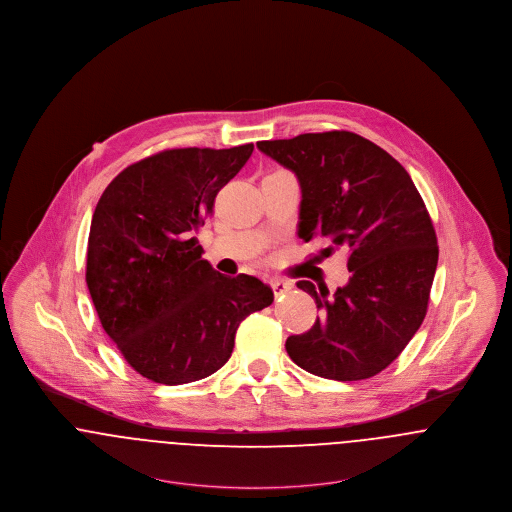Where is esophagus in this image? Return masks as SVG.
<instances>
[{
	"instance_id": "esophagus-1",
	"label": "esophagus",
	"mask_w": 512,
	"mask_h": 512,
	"mask_svg": "<svg viewBox=\"0 0 512 512\" xmlns=\"http://www.w3.org/2000/svg\"><path fill=\"white\" fill-rule=\"evenodd\" d=\"M271 288L274 296H284V294H288L294 288V284L292 282H284L280 278H272Z\"/></svg>"
}]
</instances>
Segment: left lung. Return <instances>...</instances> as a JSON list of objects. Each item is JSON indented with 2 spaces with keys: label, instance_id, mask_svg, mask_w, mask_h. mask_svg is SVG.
Here are the masks:
<instances>
[{
  "label": "left lung",
  "instance_id": "8db88e82",
  "mask_svg": "<svg viewBox=\"0 0 512 512\" xmlns=\"http://www.w3.org/2000/svg\"><path fill=\"white\" fill-rule=\"evenodd\" d=\"M257 149L300 181L298 236L348 251L350 280L329 294L298 288L323 311L286 352L301 369L334 381L369 379L389 367L420 329L439 247L408 172L391 154L350 131L259 141Z\"/></svg>",
  "mask_w": 512,
  "mask_h": 512
}]
</instances>
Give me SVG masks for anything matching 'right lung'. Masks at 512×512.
<instances>
[{"label": "right lung", "instance_id": "right-lung-1", "mask_svg": "<svg viewBox=\"0 0 512 512\" xmlns=\"http://www.w3.org/2000/svg\"><path fill=\"white\" fill-rule=\"evenodd\" d=\"M253 145L168 149L120 172L92 214L87 286L102 329L143 377L205 379L230 360L236 331L274 300L255 276H226L193 236Z\"/></svg>", "mask_w": 512, "mask_h": 512}]
</instances>
